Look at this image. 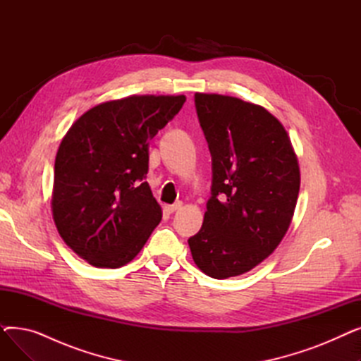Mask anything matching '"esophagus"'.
Masks as SVG:
<instances>
[{
	"instance_id": "obj_1",
	"label": "esophagus",
	"mask_w": 361,
	"mask_h": 361,
	"mask_svg": "<svg viewBox=\"0 0 361 361\" xmlns=\"http://www.w3.org/2000/svg\"><path fill=\"white\" fill-rule=\"evenodd\" d=\"M181 206H183V203H181V202H176L174 204H168V206H165V211H166L168 214H173V212H176V211L181 209Z\"/></svg>"
}]
</instances>
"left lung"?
<instances>
[{
  "instance_id": "obj_1",
  "label": "left lung",
  "mask_w": 361,
  "mask_h": 361,
  "mask_svg": "<svg viewBox=\"0 0 361 361\" xmlns=\"http://www.w3.org/2000/svg\"><path fill=\"white\" fill-rule=\"evenodd\" d=\"M195 105L212 157V187L188 245L202 272L225 279L278 247L294 215L300 168L286 128L263 106L216 93H196Z\"/></svg>"
}]
</instances>
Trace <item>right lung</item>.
Listing matches in <instances>:
<instances>
[{"label":"right lung","mask_w":361,"mask_h":361,"mask_svg":"<svg viewBox=\"0 0 361 361\" xmlns=\"http://www.w3.org/2000/svg\"><path fill=\"white\" fill-rule=\"evenodd\" d=\"M184 94H133L86 111L55 157L52 216L61 238L97 268H121L142 250L162 211L147 181L149 142Z\"/></svg>","instance_id":"obj_1"}]
</instances>
